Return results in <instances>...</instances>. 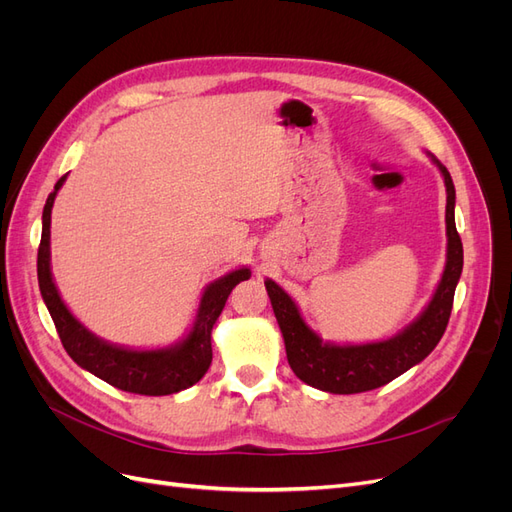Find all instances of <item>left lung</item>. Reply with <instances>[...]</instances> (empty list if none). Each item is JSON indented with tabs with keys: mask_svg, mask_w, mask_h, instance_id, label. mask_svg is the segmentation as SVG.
I'll list each match as a JSON object with an SVG mask.
<instances>
[{
	"mask_svg": "<svg viewBox=\"0 0 512 512\" xmlns=\"http://www.w3.org/2000/svg\"><path fill=\"white\" fill-rule=\"evenodd\" d=\"M427 156L440 168L446 185V265L431 301L404 331L369 344L339 346L322 342L320 335L307 327L290 294L273 280L265 282L286 344L288 363L297 378L314 389L335 395L374 391L421 363L446 331L463 269V245L455 226V185L451 173L431 153Z\"/></svg>",
	"mask_w": 512,
	"mask_h": 512,
	"instance_id": "left-lung-1",
	"label": "left lung"
}]
</instances>
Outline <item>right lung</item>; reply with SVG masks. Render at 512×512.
<instances>
[{"instance_id":"right-lung-1","label":"right lung","mask_w":512,"mask_h":512,"mask_svg":"<svg viewBox=\"0 0 512 512\" xmlns=\"http://www.w3.org/2000/svg\"><path fill=\"white\" fill-rule=\"evenodd\" d=\"M68 175L55 183V190L46 198L42 211V239L38 247V284L46 309L55 322L61 344L72 356V361L98 376L115 389L136 395H173L196 384L207 374L213 359L211 331L215 320L220 318L228 294L239 282L250 280L252 271L247 267L226 273L220 280L211 282L200 297L198 314L192 331L181 342L156 348L134 350L104 342L72 316L66 303L61 301L59 290L51 273V209L55 196Z\"/></svg>"}]
</instances>
